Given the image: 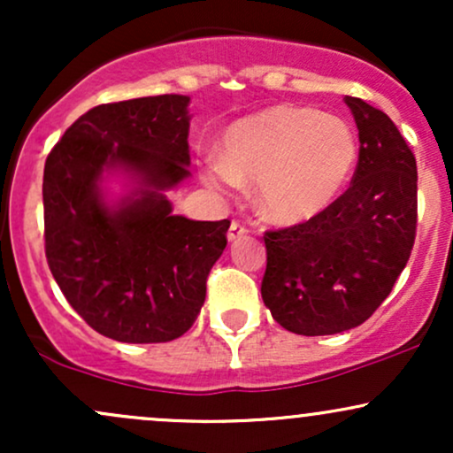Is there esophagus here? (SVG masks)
<instances>
[{
  "label": "esophagus",
  "instance_id": "esophagus-1",
  "mask_svg": "<svg viewBox=\"0 0 453 453\" xmlns=\"http://www.w3.org/2000/svg\"><path fill=\"white\" fill-rule=\"evenodd\" d=\"M244 234H247V227L242 226L241 221H232L230 223V230H227V241H238V238H242Z\"/></svg>",
  "mask_w": 453,
  "mask_h": 453
}]
</instances>
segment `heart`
I'll use <instances>...</instances> for the list:
<instances>
[{
    "instance_id": "1",
    "label": "heart",
    "mask_w": 453,
    "mask_h": 453,
    "mask_svg": "<svg viewBox=\"0 0 453 453\" xmlns=\"http://www.w3.org/2000/svg\"><path fill=\"white\" fill-rule=\"evenodd\" d=\"M357 159L349 126L300 106H270L223 132L219 157L202 176L215 189L257 183L264 219L298 226L319 217L339 197Z\"/></svg>"
}]
</instances>
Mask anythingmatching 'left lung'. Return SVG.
Masks as SVG:
<instances>
[{
  "mask_svg": "<svg viewBox=\"0 0 453 453\" xmlns=\"http://www.w3.org/2000/svg\"><path fill=\"white\" fill-rule=\"evenodd\" d=\"M360 136L351 185L315 219L270 230L262 298L304 336L364 324L407 266L418 227V164L392 119L345 97Z\"/></svg>",
  "mask_w": 453,
  "mask_h": 453,
  "instance_id": "1",
  "label": "left lung"
}]
</instances>
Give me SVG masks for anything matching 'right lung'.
<instances>
[{"instance_id": "right-lung-1", "label": "right lung", "mask_w": 453, "mask_h": 453, "mask_svg": "<svg viewBox=\"0 0 453 453\" xmlns=\"http://www.w3.org/2000/svg\"><path fill=\"white\" fill-rule=\"evenodd\" d=\"M189 97L102 104L76 119L44 164V251L50 273L93 330L121 342H168L194 326L230 221L173 215L161 191L189 176ZM139 189L117 210L104 172Z\"/></svg>"}]
</instances>
